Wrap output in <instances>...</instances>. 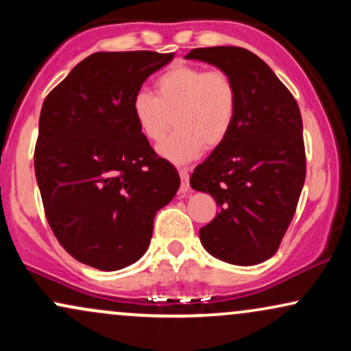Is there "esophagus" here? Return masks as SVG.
I'll return each mask as SVG.
<instances>
[{
  "instance_id": "34e87169",
  "label": "esophagus",
  "mask_w": 351,
  "mask_h": 351,
  "mask_svg": "<svg viewBox=\"0 0 351 351\" xmlns=\"http://www.w3.org/2000/svg\"><path fill=\"white\" fill-rule=\"evenodd\" d=\"M180 178H181L180 193H181V195H186V193L189 191V171L186 170V168H181Z\"/></svg>"
}]
</instances>
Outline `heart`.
I'll use <instances>...</instances> for the list:
<instances>
[{
  "instance_id": "heart-1",
  "label": "heart",
  "mask_w": 351,
  "mask_h": 351,
  "mask_svg": "<svg viewBox=\"0 0 351 351\" xmlns=\"http://www.w3.org/2000/svg\"><path fill=\"white\" fill-rule=\"evenodd\" d=\"M155 95L138 90L132 115L140 134L160 142L171 122L176 132L156 147V153L175 165L196 160L204 148L224 143L237 115V87L228 72L175 64L155 79Z\"/></svg>"
}]
</instances>
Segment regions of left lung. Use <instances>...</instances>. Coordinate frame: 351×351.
I'll return each instance as SVG.
<instances>
[{"label":"left lung","mask_w":351,"mask_h":351,"mask_svg":"<svg viewBox=\"0 0 351 351\" xmlns=\"http://www.w3.org/2000/svg\"><path fill=\"white\" fill-rule=\"evenodd\" d=\"M186 59L228 72L237 87L234 127L195 168L189 184L219 213L199 229L216 259L254 265L271 259L291 224L305 181L304 127L295 99L263 59L243 47L193 49Z\"/></svg>","instance_id":"obj_1"}]
</instances>
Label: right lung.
I'll return each instance as SVG.
<instances>
[{
  "instance_id": "1",
  "label": "right lung",
  "mask_w": 351,
  "mask_h": 351,
  "mask_svg": "<svg viewBox=\"0 0 351 351\" xmlns=\"http://www.w3.org/2000/svg\"><path fill=\"white\" fill-rule=\"evenodd\" d=\"M175 58L152 51L95 52L44 100L34 171L47 223L79 263L119 271L147 252L158 209L178 171L140 134L132 99Z\"/></svg>"
}]
</instances>
